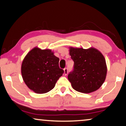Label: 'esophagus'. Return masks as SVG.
Masks as SVG:
<instances>
[{
    "instance_id": "34e87169",
    "label": "esophagus",
    "mask_w": 126,
    "mask_h": 126,
    "mask_svg": "<svg viewBox=\"0 0 126 126\" xmlns=\"http://www.w3.org/2000/svg\"><path fill=\"white\" fill-rule=\"evenodd\" d=\"M68 74V68H65L64 69V74L65 75H67Z\"/></svg>"
}]
</instances>
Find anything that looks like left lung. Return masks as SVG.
Returning a JSON list of instances; mask_svg holds the SVG:
<instances>
[{
	"label": "left lung",
	"instance_id": "1",
	"mask_svg": "<svg viewBox=\"0 0 126 126\" xmlns=\"http://www.w3.org/2000/svg\"><path fill=\"white\" fill-rule=\"evenodd\" d=\"M69 53L74 62V70L68 79L74 89L83 93H90L98 89L104 82L107 67L104 56L93 47L69 48Z\"/></svg>",
	"mask_w": 126,
	"mask_h": 126
}]
</instances>
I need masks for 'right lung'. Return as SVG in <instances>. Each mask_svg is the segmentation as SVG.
<instances>
[{"label": "right lung", "instance_id": "add662e5", "mask_svg": "<svg viewBox=\"0 0 126 126\" xmlns=\"http://www.w3.org/2000/svg\"><path fill=\"white\" fill-rule=\"evenodd\" d=\"M59 61L51 49L33 48L27 53L21 65L22 77L26 86L37 94L51 90L64 73L59 68Z\"/></svg>", "mask_w": 126, "mask_h": 126}]
</instances>
